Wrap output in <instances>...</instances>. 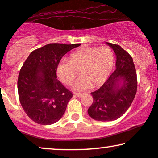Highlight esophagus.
<instances>
[{
	"label": "esophagus",
	"mask_w": 158,
	"mask_h": 158,
	"mask_svg": "<svg viewBox=\"0 0 158 158\" xmlns=\"http://www.w3.org/2000/svg\"><path fill=\"white\" fill-rule=\"evenodd\" d=\"M74 94H75L77 97H81V96L84 95V94H82V93H74Z\"/></svg>",
	"instance_id": "obj_1"
}]
</instances>
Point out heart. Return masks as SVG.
Instances as JSON below:
<instances>
[{
    "mask_svg": "<svg viewBox=\"0 0 158 158\" xmlns=\"http://www.w3.org/2000/svg\"><path fill=\"white\" fill-rule=\"evenodd\" d=\"M114 54L108 46L84 47L74 51L69 60H61L56 65L59 79L65 85H71L78 75L76 90H86L90 87L102 85L109 77L114 64Z\"/></svg>",
    "mask_w": 158,
    "mask_h": 158,
    "instance_id": "obj_1",
    "label": "heart"
}]
</instances>
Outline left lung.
I'll list each match as a JSON object with an SVG mask.
<instances>
[{"label": "left lung", "instance_id": "left-lung-1", "mask_svg": "<svg viewBox=\"0 0 158 158\" xmlns=\"http://www.w3.org/2000/svg\"><path fill=\"white\" fill-rule=\"evenodd\" d=\"M116 55V68L103 85L91 93L94 102L87 110L94 120L111 121L126 113L134 100L138 80L132 56L120 45L107 43Z\"/></svg>", "mask_w": 158, "mask_h": 158}]
</instances>
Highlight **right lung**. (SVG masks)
<instances>
[{"label":"right lung","mask_w":158,"mask_h":158,"mask_svg":"<svg viewBox=\"0 0 158 158\" xmlns=\"http://www.w3.org/2000/svg\"><path fill=\"white\" fill-rule=\"evenodd\" d=\"M80 44L49 43L33 51L20 68L19 100L25 113L38 124L56 123L73 96L56 78V65L66 53Z\"/></svg>","instance_id":"add662e5"}]
</instances>
